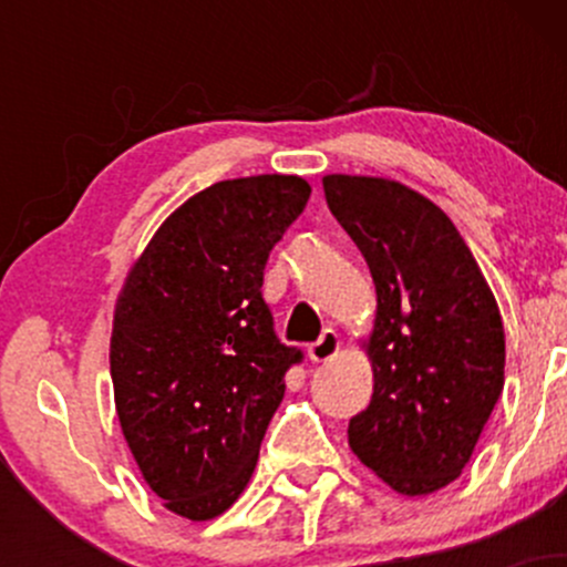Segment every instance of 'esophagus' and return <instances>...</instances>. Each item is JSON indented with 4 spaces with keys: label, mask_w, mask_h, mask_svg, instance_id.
I'll use <instances>...</instances> for the list:
<instances>
[{
    "label": "esophagus",
    "mask_w": 567,
    "mask_h": 567,
    "mask_svg": "<svg viewBox=\"0 0 567 567\" xmlns=\"http://www.w3.org/2000/svg\"><path fill=\"white\" fill-rule=\"evenodd\" d=\"M338 349H341V341H338V333L336 330H322V336L317 338L315 343L309 347V360L311 362H328L330 357L338 354Z\"/></svg>",
    "instance_id": "1"
}]
</instances>
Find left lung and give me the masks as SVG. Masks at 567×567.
<instances>
[{"label": "left lung", "instance_id": "8db88e82", "mask_svg": "<svg viewBox=\"0 0 567 567\" xmlns=\"http://www.w3.org/2000/svg\"><path fill=\"white\" fill-rule=\"evenodd\" d=\"M324 199L379 296L373 396L349 445L383 483L426 496L458 477L504 389V322L453 220L413 188L324 175Z\"/></svg>", "mask_w": 567, "mask_h": 567}]
</instances>
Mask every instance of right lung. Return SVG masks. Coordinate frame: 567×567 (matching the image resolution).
I'll use <instances>...</instances> for the list:
<instances>
[{
	"mask_svg": "<svg viewBox=\"0 0 567 567\" xmlns=\"http://www.w3.org/2000/svg\"><path fill=\"white\" fill-rule=\"evenodd\" d=\"M298 175L220 181L173 213L116 301L112 381L143 480L188 519L226 512L303 351L275 333L269 252L303 213Z\"/></svg>",
	"mask_w": 567,
	"mask_h": 567,
	"instance_id": "obj_1",
	"label": "right lung"
}]
</instances>
